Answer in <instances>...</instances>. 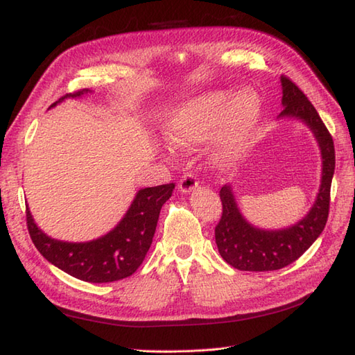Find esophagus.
<instances>
[{
    "label": "esophagus",
    "mask_w": 355,
    "mask_h": 355,
    "mask_svg": "<svg viewBox=\"0 0 355 355\" xmlns=\"http://www.w3.org/2000/svg\"><path fill=\"white\" fill-rule=\"evenodd\" d=\"M197 187H198V182L192 172H186L178 183V189L183 193H192Z\"/></svg>",
    "instance_id": "34e87169"
}]
</instances>
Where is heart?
<instances>
[{"label": "heart", "mask_w": 355, "mask_h": 355, "mask_svg": "<svg viewBox=\"0 0 355 355\" xmlns=\"http://www.w3.org/2000/svg\"><path fill=\"white\" fill-rule=\"evenodd\" d=\"M261 114L259 96L253 89H243L232 99L227 92L207 93L184 103L169 119L164 137L178 149H192L216 132L214 157L218 164H233L244 154Z\"/></svg>", "instance_id": "obj_1"}]
</instances>
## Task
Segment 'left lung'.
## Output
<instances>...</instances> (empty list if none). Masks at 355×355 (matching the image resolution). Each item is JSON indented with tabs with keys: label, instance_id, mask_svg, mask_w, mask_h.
I'll return each mask as SVG.
<instances>
[{
	"label": "left lung",
	"instance_id": "1",
	"mask_svg": "<svg viewBox=\"0 0 355 355\" xmlns=\"http://www.w3.org/2000/svg\"><path fill=\"white\" fill-rule=\"evenodd\" d=\"M282 112L277 120L293 119L310 128L322 157L318 195L306 215L284 229H261L245 220L232 184L220 191L221 221L215 227L218 252L232 267L243 271H273L300 258L325 229L329 210V189L336 168L334 141L318 111L290 79L281 78Z\"/></svg>",
	"mask_w": 355,
	"mask_h": 355
}]
</instances>
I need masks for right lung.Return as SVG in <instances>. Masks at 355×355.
Instances as JSON below:
<instances>
[{
  "label": "right lung",
  "mask_w": 355,
  "mask_h": 355,
  "mask_svg": "<svg viewBox=\"0 0 355 355\" xmlns=\"http://www.w3.org/2000/svg\"><path fill=\"white\" fill-rule=\"evenodd\" d=\"M87 94H92V89L85 88L67 94L51 107ZM173 189L175 184L171 183L137 191L131 206L116 227L101 238L85 243H69L49 236L37 227L27 206L28 233L37 252L67 275L92 284L120 281L131 276L145 259L153 244L158 215Z\"/></svg>",
  "instance_id": "add662e5"
}]
</instances>
